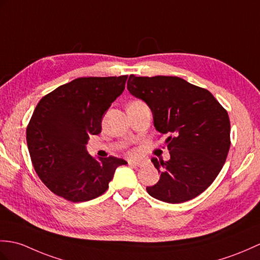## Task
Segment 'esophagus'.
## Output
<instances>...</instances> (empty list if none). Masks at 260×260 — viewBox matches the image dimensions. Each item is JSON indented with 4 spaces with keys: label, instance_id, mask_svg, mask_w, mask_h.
Listing matches in <instances>:
<instances>
[{
    "label": "esophagus",
    "instance_id": "34e87169",
    "mask_svg": "<svg viewBox=\"0 0 260 260\" xmlns=\"http://www.w3.org/2000/svg\"><path fill=\"white\" fill-rule=\"evenodd\" d=\"M128 165H129V166H134V167H141V166H142V162H141V161L128 160Z\"/></svg>",
    "mask_w": 260,
    "mask_h": 260
}]
</instances>
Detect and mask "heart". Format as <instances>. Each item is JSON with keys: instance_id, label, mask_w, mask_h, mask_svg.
<instances>
[{"instance_id": "heart-1", "label": "heart", "mask_w": 260, "mask_h": 260, "mask_svg": "<svg viewBox=\"0 0 260 260\" xmlns=\"http://www.w3.org/2000/svg\"><path fill=\"white\" fill-rule=\"evenodd\" d=\"M132 103H143V102H141V101H134V102H132ZM135 154H136L135 150H131V152H129V155H132V156H134Z\"/></svg>"}]
</instances>
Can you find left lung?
<instances>
[{
    "label": "left lung",
    "mask_w": 260,
    "mask_h": 260,
    "mask_svg": "<svg viewBox=\"0 0 260 260\" xmlns=\"http://www.w3.org/2000/svg\"><path fill=\"white\" fill-rule=\"evenodd\" d=\"M127 89L153 113L171 159L152 158L160 177L146 187L158 201L179 204L201 195L219 174L231 147L228 113L209 90L177 76L129 75Z\"/></svg>",
    "instance_id": "8db88e82"
}]
</instances>
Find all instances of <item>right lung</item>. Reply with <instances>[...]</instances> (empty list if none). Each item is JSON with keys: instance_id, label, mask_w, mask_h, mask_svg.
<instances>
[{"instance_id": "obj_1", "label": "right lung", "mask_w": 260, "mask_h": 260, "mask_svg": "<svg viewBox=\"0 0 260 260\" xmlns=\"http://www.w3.org/2000/svg\"><path fill=\"white\" fill-rule=\"evenodd\" d=\"M127 75L78 77L48 93L36 105L26 142L36 174L54 194L80 203L108 188L115 170L127 162L87 154L90 135L102 132V119L123 93Z\"/></svg>"}]
</instances>
